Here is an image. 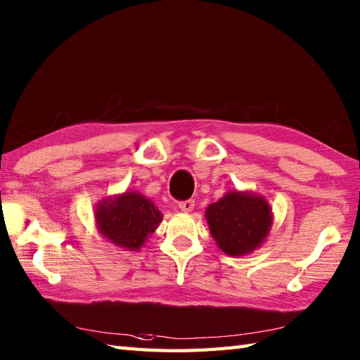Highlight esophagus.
<instances>
[{"label": "esophagus", "instance_id": "esophagus-1", "mask_svg": "<svg viewBox=\"0 0 360 360\" xmlns=\"http://www.w3.org/2000/svg\"><path fill=\"white\" fill-rule=\"evenodd\" d=\"M179 209H181L182 212H186V213H188V212H192V210L195 209V201H193V200L181 201V202H179Z\"/></svg>", "mask_w": 360, "mask_h": 360}]
</instances>
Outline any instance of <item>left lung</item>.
<instances>
[{"label":"left lung","mask_w":360,"mask_h":360,"mask_svg":"<svg viewBox=\"0 0 360 360\" xmlns=\"http://www.w3.org/2000/svg\"><path fill=\"white\" fill-rule=\"evenodd\" d=\"M213 240L224 254H250L266 240L272 226V209L266 198L250 192H227L205 210Z\"/></svg>","instance_id":"left-lung-1"}]
</instances>
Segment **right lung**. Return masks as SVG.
<instances>
[{
	"instance_id": "add662e5",
	"label": "right lung",
	"mask_w": 360,
	"mask_h": 360,
	"mask_svg": "<svg viewBox=\"0 0 360 360\" xmlns=\"http://www.w3.org/2000/svg\"><path fill=\"white\" fill-rule=\"evenodd\" d=\"M94 217L98 232L125 250H139L162 221V213L139 192L105 198L97 204Z\"/></svg>"
}]
</instances>
